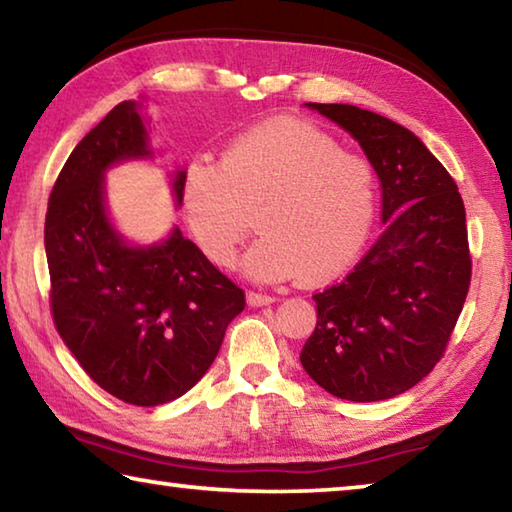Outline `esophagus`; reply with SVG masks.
<instances>
[{
	"mask_svg": "<svg viewBox=\"0 0 512 512\" xmlns=\"http://www.w3.org/2000/svg\"><path fill=\"white\" fill-rule=\"evenodd\" d=\"M246 300L250 307H262V305H271L275 300L273 296H268V293H259V291H248L246 293Z\"/></svg>",
	"mask_w": 512,
	"mask_h": 512,
	"instance_id": "esophagus-1",
	"label": "esophagus"
}]
</instances>
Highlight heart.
Listing matches in <instances>:
<instances>
[{
	"label": "heart",
	"instance_id": "b5f03b06",
	"mask_svg": "<svg viewBox=\"0 0 512 512\" xmlns=\"http://www.w3.org/2000/svg\"><path fill=\"white\" fill-rule=\"evenodd\" d=\"M377 171L359 153L305 121H268L232 140L221 164L198 155L180 189L187 228L219 266L264 232L246 257V271L264 282L300 273L323 282L341 273L377 214Z\"/></svg>",
	"mask_w": 512,
	"mask_h": 512
}]
</instances>
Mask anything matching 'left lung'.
<instances>
[{
  "label": "left lung",
  "instance_id": "left-lung-1",
  "mask_svg": "<svg viewBox=\"0 0 512 512\" xmlns=\"http://www.w3.org/2000/svg\"><path fill=\"white\" fill-rule=\"evenodd\" d=\"M345 128L381 180L386 232L354 271L314 293L307 375L350 402L409 391L445 357L472 280L463 198L409 128L348 103H307Z\"/></svg>",
  "mask_w": 512,
  "mask_h": 512
}]
</instances>
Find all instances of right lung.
I'll use <instances>...</instances> for the list:
<instances>
[{
	"mask_svg": "<svg viewBox=\"0 0 512 512\" xmlns=\"http://www.w3.org/2000/svg\"><path fill=\"white\" fill-rule=\"evenodd\" d=\"M149 155L135 101H121L76 144L49 196V307L60 339L94 384L133 406L185 395L219 354L246 293L178 228L126 246L103 207V171ZM185 171L173 192L180 203Z\"/></svg>",
	"mask_w": 512,
	"mask_h": 512,
	"instance_id": "right-lung-1",
	"label": "right lung"
}]
</instances>
